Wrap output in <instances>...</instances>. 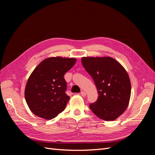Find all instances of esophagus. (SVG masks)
Wrapping results in <instances>:
<instances>
[{
    "label": "esophagus",
    "instance_id": "esophagus-1",
    "mask_svg": "<svg viewBox=\"0 0 155 155\" xmlns=\"http://www.w3.org/2000/svg\"><path fill=\"white\" fill-rule=\"evenodd\" d=\"M81 95L83 97H85L86 96V92H85L84 91H81Z\"/></svg>",
    "mask_w": 155,
    "mask_h": 155
}]
</instances>
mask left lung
I'll use <instances>...</instances> for the list:
<instances>
[{"label":"left lung","instance_id":"left-lung-1","mask_svg":"<svg viewBox=\"0 0 155 155\" xmlns=\"http://www.w3.org/2000/svg\"><path fill=\"white\" fill-rule=\"evenodd\" d=\"M81 62L99 94L89 105L91 110L101 120H114L124 113L130 100L131 86L126 70L109 57L83 58Z\"/></svg>","mask_w":155,"mask_h":155}]
</instances>
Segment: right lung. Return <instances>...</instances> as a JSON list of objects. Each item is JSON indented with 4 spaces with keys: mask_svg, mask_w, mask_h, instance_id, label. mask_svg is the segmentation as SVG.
Returning <instances> with one entry per match:
<instances>
[{
    "mask_svg": "<svg viewBox=\"0 0 155 155\" xmlns=\"http://www.w3.org/2000/svg\"><path fill=\"white\" fill-rule=\"evenodd\" d=\"M76 59L60 57L43 60L27 81L25 100L35 115L51 120L63 112L70 97L66 94L64 75L72 68Z\"/></svg>",
    "mask_w": 155,
    "mask_h": 155,
    "instance_id": "obj_1",
    "label": "right lung"
}]
</instances>
